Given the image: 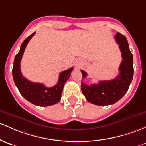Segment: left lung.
I'll return each mask as SVG.
<instances>
[{
  "instance_id": "8db88e82",
  "label": "left lung",
  "mask_w": 146,
  "mask_h": 146,
  "mask_svg": "<svg viewBox=\"0 0 146 146\" xmlns=\"http://www.w3.org/2000/svg\"><path fill=\"white\" fill-rule=\"evenodd\" d=\"M115 38L119 45L122 57L117 77L110 80L99 81L98 84L87 85L82 81L87 76V73L81 70L82 92L89 102L95 105L107 106L116 103L123 97L132 81L134 76L133 55L129 50L127 38L120 33H116Z\"/></svg>"
}]
</instances>
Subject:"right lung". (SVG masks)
I'll return each instance as SVG.
<instances>
[{"label": "right lung", "instance_id": "1", "mask_svg": "<svg viewBox=\"0 0 146 146\" xmlns=\"http://www.w3.org/2000/svg\"><path fill=\"white\" fill-rule=\"evenodd\" d=\"M35 33L36 32L26 38L21 45L20 50L14 60L12 76L19 92L27 101L38 106H48L60 101L64 84L70 78L73 68L61 72L57 84L52 87H47L43 84L31 82L26 79L21 74L20 63L26 47Z\"/></svg>", "mask_w": 146, "mask_h": 146}]
</instances>
